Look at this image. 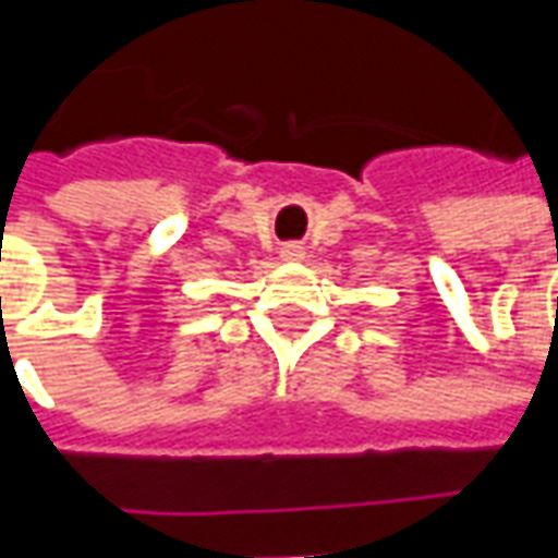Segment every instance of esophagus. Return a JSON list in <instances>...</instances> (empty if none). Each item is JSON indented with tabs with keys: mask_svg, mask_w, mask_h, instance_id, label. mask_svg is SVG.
<instances>
[{
	"mask_svg": "<svg viewBox=\"0 0 558 558\" xmlns=\"http://www.w3.org/2000/svg\"><path fill=\"white\" fill-rule=\"evenodd\" d=\"M280 256H283V259H299V256H302V247H299V244H287V247L280 251Z\"/></svg>",
	"mask_w": 558,
	"mask_h": 558,
	"instance_id": "esophagus-1",
	"label": "esophagus"
}]
</instances>
